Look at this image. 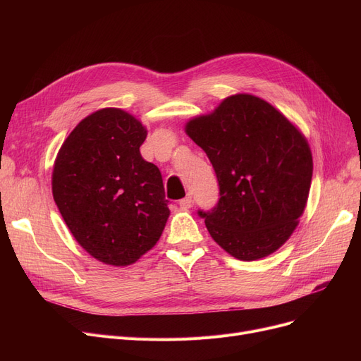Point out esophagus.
Masks as SVG:
<instances>
[{"label":"esophagus","instance_id":"34e87169","mask_svg":"<svg viewBox=\"0 0 361 361\" xmlns=\"http://www.w3.org/2000/svg\"><path fill=\"white\" fill-rule=\"evenodd\" d=\"M178 203H180V206H181V207H184V209H187V207H190V206H192L193 199H192V196H185V197H184V199H181Z\"/></svg>","mask_w":361,"mask_h":361}]
</instances>
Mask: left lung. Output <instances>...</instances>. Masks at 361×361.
<instances>
[{
    "label": "left lung",
    "instance_id": "left-lung-1",
    "mask_svg": "<svg viewBox=\"0 0 361 361\" xmlns=\"http://www.w3.org/2000/svg\"><path fill=\"white\" fill-rule=\"evenodd\" d=\"M185 133L209 158L219 185L211 211H199L212 238L240 260L278 250L305 212L313 174L306 137L267 101L238 93Z\"/></svg>",
    "mask_w": 361,
    "mask_h": 361
}]
</instances>
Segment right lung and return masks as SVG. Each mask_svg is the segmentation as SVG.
<instances>
[{"instance_id":"right-lung-1","label":"right lung","mask_w":361,"mask_h":361,"mask_svg":"<svg viewBox=\"0 0 361 361\" xmlns=\"http://www.w3.org/2000/svg\"><path fill=\"white\" fill-rule=\"evenodd\" d=\"M146 135L131 114L104 108L74 127L54 164L52 196L68 230L112 267L154 247L169 216L161 171L140 155Z\"/></svg>"}]
</instances>
